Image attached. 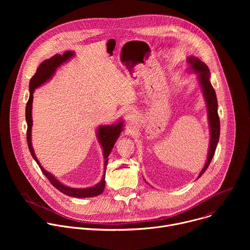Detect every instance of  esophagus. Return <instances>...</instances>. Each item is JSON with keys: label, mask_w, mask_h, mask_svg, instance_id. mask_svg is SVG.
<instances>
[{"label": "esophagus", "mask_w": 250, "mask_h": 250, "mask_svg": "<svg viewBox=\"0 0 250 250\" xmlns=\"http://www.w3.org/2000/svg\"><path fill=\"white\" fill-rule=\"evenodd\" d=\"M134 116H135V115H134L132 112H127L126 115H125V117H126V119H127L128 121H130V120H132L133 118H135Z\"/></svg>", "instance_id": "34e87169"}]
</instances>
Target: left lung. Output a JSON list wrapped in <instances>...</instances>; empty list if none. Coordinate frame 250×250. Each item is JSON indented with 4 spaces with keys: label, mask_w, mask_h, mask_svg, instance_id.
<instances>
[{
    "label": "left lung",
    "mask_w": 250,
    "mask_h": 250,
    "mask_svg": "<svg viewBox=\"0 0 250 250\" xmlns=\"http://www.w3.org/2000/svg\"><path fill=\"white\" fill-rule=\"evenodd\" d=\"M189 63L191 64V68L199 73V80L202 86V90L205 96V100L208 105V122H209V128H210V141H209V149L208 154L207 162L200 173L199 177L207 170L208 167L213 154H215L219 138H220V118L218 114V101L215 89L212 88L209 82V70L208 66L201 61L197 57H190L188 59Z\"/></svg>",
    "instance_id": "1"
}]
</instances>
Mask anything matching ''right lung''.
Segmentation results:
<instances>
[{"instance_id":"add662e5","label":"right lung","mask_w":250,"mask_h":250,"mask_svg":"<svg viewBox=\"0 0 250 250\" xmlns=\"http://www.w3.org/2000/svg\"><path fill=\"white\" fill-rule=\"evenodd\" d=\"M71 56H73L72 51H65L62 55L56 54L52 56L51 58L43 61L40 67L38 68L37 72L31 77L29 81V99L26 103L25 106V120L27 124V130H26V140H27V146L28 149L30 151V154L32 155L33 159L37 161L39 164L42 173L46 176L49 182L61 193L74 197V198H87V197H96L104 192V175L103 176V179L99 184H97L94 187L91 188H85V189H75V188H69L64 185H62L60 182H58L54 176H52L50 173L45 171L43 167L39 162L37 156L34 154L33 148L31 146V125H32V120H31V108H32V99H33V92L38 87H40L42 84H43L45 81H47L55 72V70L67 59H69ZM123 130V123H119L114 125H106V126H100L98 130V137L103 146L104 150V168L108 163V157L111 153L112 148L114 147L117 139L120 136V133Z\"/></svg>"}]
</instances>
